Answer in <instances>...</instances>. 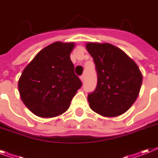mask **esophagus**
I'll return each mask as SVG.
<instances>
[{"instance_id": "esophagus-1", "label": "esophagus", "mask_w": 158, "mask_h": 158, "mask_svg": "<svg viewBox=\"0 0 158 158\" xmlns=\"http://www.w3.org/2000/svg\"><path fill=\"white\" fill-rule=\"evenodd\" d=\"M80 79H81L82 83H84V75H81V76H80Z\"/></svg>"}]
</instances>
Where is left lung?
I'll use <instances>...</instances> for the list:
<instances>
[{
	"mask_svg": "<svg viewBox=\"0 0 158 158\" xmlns=\"http://www.w3.org/2000/svg\"><path fill=\"white\" fill-rule=\"evenodd\" d=\"M98 73L96 89L88 96L89 106L99 115L115 117L126 112L139 94L143 75L137 64L110 43H88Z\"/></svg>",
	"mask_w": 158,
	"mask_h": 158,
	"instance_id": "left-lung-1",
	"label": "left lung"
}]
</instances>
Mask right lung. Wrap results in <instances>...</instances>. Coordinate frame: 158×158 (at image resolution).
<instances>
[{
    "mask_svg": "<svg viewBox=\"0 0 158 158\" xmlns=\"http://www.w3.org/2000/svg\"><path fill=\"white\" fill-rule=\"evenodd\" d=\"M74 43L56 42L41 50L19 79V95L34 115L52 118L65 112L82 86L69 55Z\"/></svg>",
    "mask_w": 158,
    "mask_h": 158,
    "instance_id": "right-lung-1",
    "label": "right lung"
}]
</instances>
